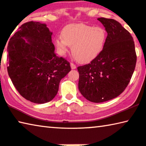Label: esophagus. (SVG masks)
<instances>
[{
	"label": "esophagus",
	"instance_id": "34e87169",
	"mask_svg": "<svg viewBox=\"0 0 146 146\" xmlns=\"http://www.w3.org/2000/svg\"><path fill=\"white\" fill-rule=\"evenodd\" d=\"M70 66H71L72 69H76V64L74 63H73V62H71V63H70Z\"/></svg>",
	"mask_w": 146,
	"mask_h": 146
}]
</instances>
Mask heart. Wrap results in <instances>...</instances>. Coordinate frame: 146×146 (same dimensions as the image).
I'll list each match as a JSON object with an SVG mask.
<instances>
[{
	"label": "heart",
	"instance_id": "obj_1",
	"mask_svg": "<svg viewBox=\"0 0 146 146\" xmlns=\"http://www.w3.org/2000/svg\"><path fill=\"white\" fill-rule=\"evenodd\" d=\"M106 40V31L101 27L72 24L63 29L62 36L55 38V45L60 55H65L71 46L76 59L82 63H88L101 53Z\"/></svg>",
	"mask_w": 146,
	"mask_h": 146
}]
</instances>
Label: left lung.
I'll list each match as a JSON object with an SVG mask.
<instances>
[{
	"label": "left lung",
	"instance_id": "8db88e82",
	"mask_svg": "<svg viewBox=\"0 0 146 146\" xmlns=\"http://www.w3.org/2000/svg\"><path fill=\"white\" fill-rule=\"evenodd\" d=\"M108 36L104 48L90 63L78 67V88L89 101L99 103L117 97L126 89L135 69L133 38L118 21L99 17Z\"/></svg>",
	"mask_w": 146,
	"mask_h": 146
}]
</instances>
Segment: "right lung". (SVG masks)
I'll return each mask as SVG.
<instances>
[{
	"instance_id": "obj_1",
	"label": "right lung",
	"mask_w": 146,
	"mask_h": 146,
	"mask_svg": "<svg viewBox=\"0 0 146 146\" xmlns=\"http://www.w3.org/2000/svg\"><path fill=\"white\" fill-rule=\"evenodd\" d=\"M51 35L46 25L31 21L22 25L8 44V75L20 95L36 104L51 101L71 70L70 62L55 53Z\"/></svg>"
}]
</instances>
